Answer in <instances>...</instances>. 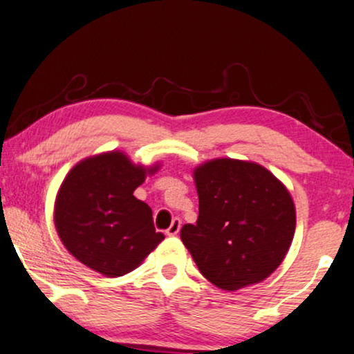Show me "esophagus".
Here are the masks:
<instances>
[{"mask_svg": "<svg viewBox=\"0 0 354 354\" xmlns=\"http://www.w3.org/2000/svg\"><path fill=\"white\" fill-rule=\"evenodd\" d=\"M180 229H181V221H180V218H173L171 225H169L168 230H167V235H169V236L176 235L178 232H180Z\"/></svg>", "mask_w": 354, "mask_h": 354, "instance_id": "obj_1", "label": "esophagus"}]
</instances>
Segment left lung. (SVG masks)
Returning a JSON list of instances; mask_svg holds the SVG:
<instances>
[{"label":"left lung","instance_id":"8db88e82","mask_svg":"<svg viewBox=\"0 0 354 354\" xmlns=\"http://www.w3.org/2000/svg\"><path fill=\"white\" fill-rule=\"evenodd\" d=\"M198 222L181 240L205 279L223 290L265 281L283 263L296 230L288 187L261 165L234 158L194 168Z\"/></svg>","mask_w":354,"mask_h":354}]
</instances>
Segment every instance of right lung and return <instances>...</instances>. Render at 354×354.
<instances>
[{
    "label": "right lung",
    "mask_w": 354,
    "mask_h": 354,
    "mask_svg": "<svg viewBox=\"0 0 354 354\" xmlns=\"http://www.w3.org/2000/svg\"><path fill=\"white\" fill-rule=\"evenodd\" d=\"M160 165H133L124 151L88 156L70 169L57 192L53 222L65 248L93 271L124 276L165 239L151 209L133 196Z\"/></svg>",
    "instance_id": "1"
}]
</instances>
